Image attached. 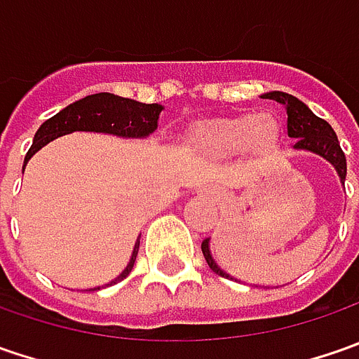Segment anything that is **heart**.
I'll return each mask as SVG.
<instances>
[{"label": "heart", "instance_id": "obj_1", "mask_svg": "<svg viewBox=\"0 0 359 359\" xmlns=\"http://www.w3.org/2000/svg\"><path fill=\"white\" fill-rule=\"evenodd\" d=\"M282 140V121L269 111L233 116L196 126L187 135V147L194 154L222 158L233 151L268 156Z\"/></svg>", "mask_w": 359, "mask_h": 359}]
</instances>
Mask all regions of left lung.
Wrapping results in <instances>:
<instances>
[{
	"instance_id": "1",
	"label": "left lung",
	"mask_w": 359,
	"mask_h": 359,
	"mask_svg": "<svg viewBox=\"0 0 359 359\" xmlns=\"http://www.w3.org/2000/svg\"><path fill=\"white\" fill-rule=\"evenodd\" d=\"M264 97L276 100V102L285 105V111H287V133H290V137H296L297 140V144L294 147L296 149H310L313 154L325 158L330 163H334V168L338 170L339 180L346 182V172H348L346 156H344V151L339 147L338 135H336V131L332 130V126L325 119L311 114L306 105L302 104L297 97L290 95V93L269 91ZM201 252H203V257H205L208 266L214 269L217 276L229 278L228 273H224L222 269L215 266L214 259H212L210 240L201 241Z\"/></svg>"
}]
</instances>
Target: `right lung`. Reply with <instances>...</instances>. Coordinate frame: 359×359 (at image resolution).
I'll return each instance as SVG.
<instances>
[{
    "mask_svg": "<svg viewBox=\"0 0 359 359\" xmlns=\"http://www.w3.org/2000/svg\"><path fill=\"white\" fill-rule=\"evenodd\" d=\"M161 109L163 107L158 104H140V102L119 97L114 93L88 95L76 104L63 107L60 114H55L53 118L41 123V128L35 133L34 144L25 154L23 168L37 149H41L51 140L65 135V133H72V131H102V133H114V135H121V137H145L158 130V118ZM137 250H140V241H135L128 268L107 285H114L130 276L133 264H135ZM95 290H100V287H95Z\"/></svg>",
    "mask_w": 359,
    "mask_h": 359,
    "instance_id": "1",
    "label": "right lung"
}]
</instances>
